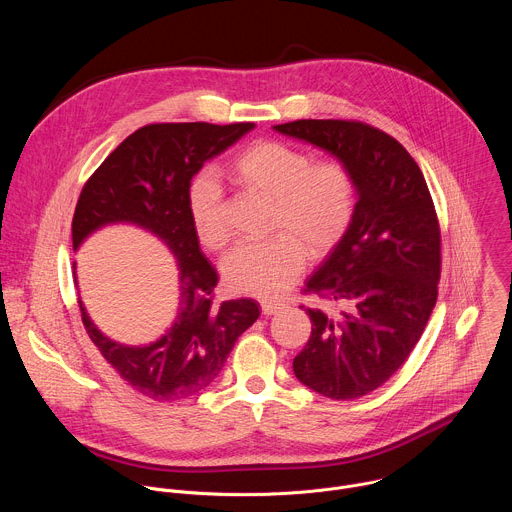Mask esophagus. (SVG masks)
<instances>
[{"label": "esophagus", "mask_w": 512, "mask_h": 512, "mask_svg": "<svg viewBox=\"0 0 512 512\" xmlns=\"http://www.w3.org/2000/svg\"><path fill=\"white\" fill-rule=\"evenodd\" d=\"M281 310V304H277V302H261V312L265 314V316H273V314H277Z\"/></svg>", "instance_id": "34e87169"}]
</instances>
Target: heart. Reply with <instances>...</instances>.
<instances>
[{"mask_svg":"<svg viewBox=\"0 0 512 512\" xmlns=\"http://www.w3.org/2000/svg\"><path fill=\"white\" fill-rule=\"evenodd\" d=\"M229 180L245 192L271 200L269 233L263 243L233 249L223 261V277L239 294L273 300L294 283L306 255L324 259L348 233L358 188L338 160H320L281 141H259L227 168ZM188 214L198 241L212 251L231 239L225 194L210 174L188 188Z\"/></svg>","mask_w":512,"mask_h":512,"instance_id":"b5f03b06","label":"heart"}]
</instances>
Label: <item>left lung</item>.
<instances>
[{"instance_id": "left-lung-1", "label": "left lung", "mask_w": 512, "mask_h": 512, "mask_svg": "<svg viewBox=\"0 0 512 512\" xmlns=\"http://www.w3.org/2000/svg\"><path fill=\"white\" fill-rule=\"evenodd\" d=\"M273 129L336 156L358 188L348 233L304 289L342 310H306L312 334L294 373L336 401L369 395L409 358L437 300L442 235L429 188L403 145L373 125L300 119Z\"/></svg>"}]
</instances>
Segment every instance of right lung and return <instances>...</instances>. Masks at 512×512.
Here are the masks:
<instances>
[{
    "label": "right lung",
    "instance_id": "add662e5",
    "mask_svg": "<svg viewBox=\"0 0 512 512\" xmlns=\"http://www.w3.org/2000/svg\"><path fill=\"white\" fill-rule=\"evenodd\" d=\"M255 123H152L131 133L83 186L72 216V249L97 229L137 225L162 239L180 271L172 328L148 346L107 338L81 314L89 338L139 395L170 403L206 389L221 373L237 338L259 318L253 300L214 304L218 275L200 251L188 214V188L206 160L223 154Z\"/></svg>",
    "mask_w": 512,
    "mask_h": 512
}]
</instances>
